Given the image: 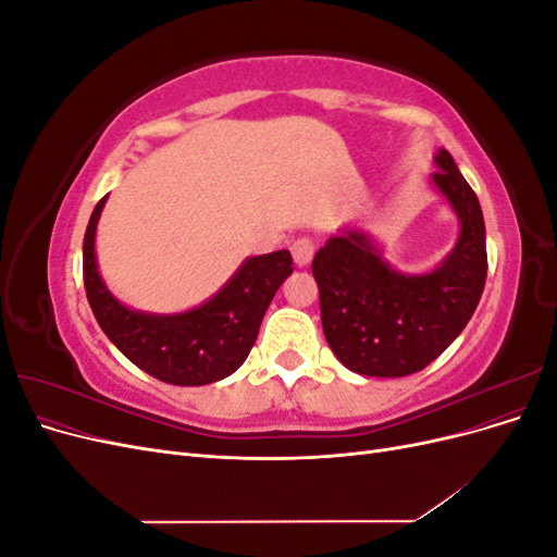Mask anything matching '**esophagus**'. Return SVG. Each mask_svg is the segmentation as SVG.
<instances>
[{
    "mask_svg": "<svg viewBox=\"0 0 557 557\" xmlns=\"http://www.w3.org/2000/svg\"><path fill=\"white\" fill-rule=\"evenodd\" d=\"M290 252H293V260H295V264H299V267H307V264L313 260L315 244H313L309 237H299V239H295V242H293Z\"/></svg>",
    "mask_w": 557,
    "mask_h": 557,
    "instance_id": "esophagus-1",
    "label": "esophagus"
}]
</instances>
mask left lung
<instances>
[{
  "mask_svg": "<svg viewBox=\"0 0 557 557\" xmlns=\"http://www.w3.org/2000/svg\"><path fill=\"white\" fill-rule=\"evenodd\" d=\"M434 162L440 170L432 181L460 218L458 244L434 272H395L356 230L336 234L313 258L325 339L350 372L381 379L420 372L479 307L487 276L481 205L448 150Z\"/></svg>",
  "mask_w": 557,
  "mask_h": 557,
  "instance_id": "8db88e82",
  "label": "left lung"
}]
</instances>
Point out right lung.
<instances>
[{
  "mask_svg": "<svg viewBox=\"0 0 557 557\" xmlns=\"http://www.w3.org/2000/svg\"><path fill=\"white\" fill-rule=\"evenodd\" d=\"M104 201H97L83 237V283L113 346L146 374L172 385H207L237 372L258 339L269 301L293 274L290 250L246 260L221 293L193 311L139 313L115 301L97 272L95 230Z\"/></svg>",
  "mask_w": 557,
  "mask_h": 557,
  "instance_id": "1",
  "label": "right lung"
}]
</instances>
